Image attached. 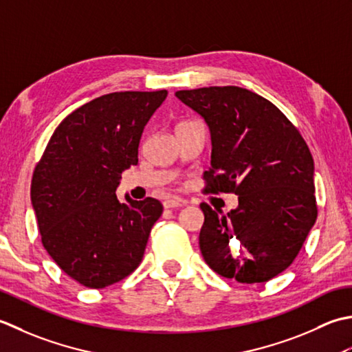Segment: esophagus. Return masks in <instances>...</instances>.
I'll return each mask as SVG.
<instances>
[{
	"label": "esophagus",
	"instance_id": "1",
	"mask_svg": "<svg viewBox=\"0 0 352 352\" xmlns=\"http://www.w3.org/2000/svg\"><path fill=\"white\" fill-rule=\"evenodd\" d=\"M186 202L182 199H177V197H168L164 200V208H181L184 206Z\"/></svg>",
	"mask_w": 352,
	"mask_h": 352
}]
</instances>
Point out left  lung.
Wrapping results in <instances>:
<instances>
[{
    "label": "left lung",
    "instance_id": "1",
    "mask_svg": "<svg viewBox=\"0 0 352 352\" xmlns=\"http://www.w3.org/2000/svg\"><path fill=\"white\" fill-rule=\"evenodd\" d=\"M176 97L210 127L204 191L239 196V206L226 216L200 204L204 260L225 278L266 283L293 263L318 217L310 148L274 103L249 89L210 86L177 91ZM234 242L241 245L236 257Z\"/></svg>",
    "mask_w": 352,
    "mask_h": 352
}]
</instances>
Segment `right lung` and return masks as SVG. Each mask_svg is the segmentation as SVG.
Here are the masks:
<instances>
[{
    "label": "right lung",
    "instance_id": "obj_1",
    "mask_svg": "<svg viewBox=\"0 0 352 352\" xmlns=\"http://www.w3.org/2000/svg\"><path fill=\"white\" fill-rule=\"evenodd\" d=\"M167 91H124L78 107L56 127L34 168L32 205L41 240L68 276L88 289L140 266L160 200L120 204L121 173L138 164L142 131Z\"/></svg>",
    "mask_w": 352,
    "mask_h": 352
}]
</instances>
